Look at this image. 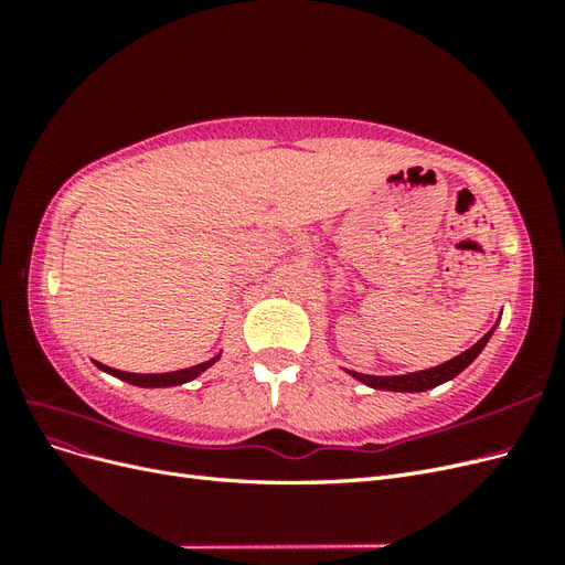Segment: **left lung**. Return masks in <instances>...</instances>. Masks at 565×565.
<instances>
[{
    "label": "left lung",
    "instance_id": "obj_1",
    "mask_svg": "<svg viewBox=\"0 0 565 565\" xmlns=\"http://www.w3.org/2000/svg\"><path fill=\"white\" fill-rule=\"evenodd\" d=\"M498 328V324H494ZM494 328L476 341V344L471 349H467L465 353L455 355L452 361H446L440 363L436 367H429V370H419V372H407V374H393V377H377V374H363V372H353V370H347L353 380L363 382L365 386L370 388H380V391H398V393H419V391H429L438 384H446L450 380H455L457 374L469 367L478 353H481L486 349V344L490 341Z\"/></svg>",
    "mask_w": 565,
    "mask_h": 565
}]
</instances>
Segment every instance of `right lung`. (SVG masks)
I'll use <instances>...</instances> for the list:
<instances>
[{"label":"right lung","instance_id":"obj_1","mask_svg":"<svg viewBox=\"0 0 565 565\" xmlns=\"http://www.w3.org/2000/svg\"><path fill=\"white\" fill-rule=\"evenodd\" d=\"M218 358H221V353H218V355H214V358H210V361L200 363V365L185 367V370H177V372H162V374H136V372H122V370H113V367H108V365H100V363H96V367H98V370H104V372H108V374H113V377H117V380H122V382L134 384V386H143V388H164V386H181V384H185V382H193L195 377H200V374H202L204 370L212 367V365L218 361Z\"/></svg>","mask_w":565,"mask_h":565}]
</instances>
